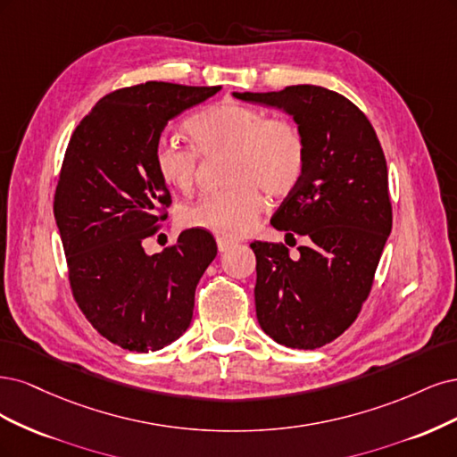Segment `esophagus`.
Masks as SVG:
<instances>
[{"label":"esophagus","instance_id":"esophagus-1","mask_svg":"<svg viewBox=\"0 0 457 457\" xmlns=\"http://www.w3.org/2000/svg\"><path fill=\"white\" fill-rule=\"evenodd\" d=\"M216 245H218V250H220V253H228V250H229V248H233V246L237 245V243H235V241H229V239H224V237H218V239H216Z\"/></svg>","mask_w":457,"mask_h":457}]
</instances>
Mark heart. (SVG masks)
Segmentation results:
<instances>
[{
    "label": "heart",
    "mask_w": 457,
    "mask_h": 457,
    "mask_svg": "<svg viewBox=\"0 0 457 457\" xmlns=\"http://www.w3.org/2000/svg\"><path fill=\"white\" fill-rule=\"evenodd\" d=\"M186 130L191 148L161 140L154 150L155 172L167 187L191 194L197 184L199 157L226 154L224 182L229 187L204 195L180 211L184 228L237 239L262 211V194L285 197L302 180L307 148L302 130L287 120L237 102H218L189 117Z\"/></svg>",
    "instance_id": "heart-1"
}]
</instances>
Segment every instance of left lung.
<instances>
[{
    "label": "left lung",
    "instance_id": "left-lung-1",
    "mask_svg": "<svg viewBox=\"0 0 457 457\" xmlns=\"http://www.w3.org/2000/svg\"><path fill=\"white\" fill-rule=\"evenodd\" d=\"M285 110L305 138L300 184L271 226L307 239L292 258L281 243L254 241L256 317L292 349H317L344 334L370 294L393 226L387 163L376 130L345 96L317 85L233 93Z\"/></svg>",
    "mask_w": 457,
    "mask_h": 457
}]
</instances>
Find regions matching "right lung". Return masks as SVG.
Masks as SVG:
<instances>
[{
	"instance_id": "right-lung-1",
	"label": "right lung",
	"mask_w": 457,
	"mask_h": 457,
	"mask_svg": "<svg viewBox=\"0 0 457 457\" xmlns=\"http://www.w3.org/2000/svg\"><path fill=\"white\" fill-rule=\"evenodd\" d=\"M220 89L125 87L98 100L70 138L53 209L71 294L98 334L123 349L148 353L179 340L194 315L199 278L216 258L204 229L182 231L152 256L142 243L170 207L154 167L161 132Z\"/></svg>"
}]
</instances>
